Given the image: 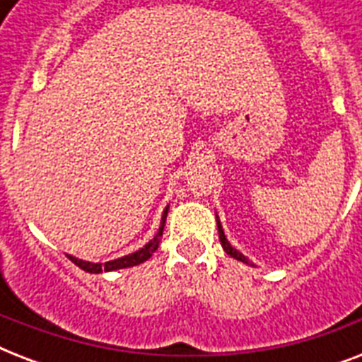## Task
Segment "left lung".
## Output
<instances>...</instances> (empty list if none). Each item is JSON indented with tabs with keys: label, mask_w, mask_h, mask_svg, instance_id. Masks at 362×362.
Wrapping results in <instances>:
<instances>
[{
	"label": "left lung",
	"mask_w": 362,
	"mask_h": 362,
	"mask_svg": "<svg viewBox=\"0 0 362 362\" xmlns=\"http://www.w3.org/2000/svg\"><path fill=\"white\" fill-rule=\"evenodd\" d=\"M218 233H220V242H221V246H223V250H226V252L229 253L231 257H235V259H238V261H244V263H247V259L244 257L242 253H238L237 250H233L231 244L227 242L226 235H223V229H221V226H220V221H218Z\"/></svg>",
	"instance_id": "obj_1"
}]
</instances>
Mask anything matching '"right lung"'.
<instances>
[{
  "mask_svg": "<svg viewBox=\"0 0 362 362\" xmlns=\"http://www.w3.org/2000/svg\"><path fill=\"white\" fill-rule=\"evenodd\" d=\"M167 212H169V210L165 209L163 218H161V227H159L158 235H156L152 240L148 242L146 246L141 247L139 252L129 253V255H125V257L115 259V261H107L105 264L103 263H88V261H81V259L73 257V255H69V259L76 264V267H81V269L86 270V272H93V274L103 272V270L127 269V267H135V264H139V263H144V261H146V259H150V255H152V253L158 250L159 242H161V235H163V226H165V218H167Z\"/></svg>",
  "mask_w": 362,
  "mask_h": 362,
  "instance_id": "add662e5",
  "label": "right lung"
}]
</instances>
